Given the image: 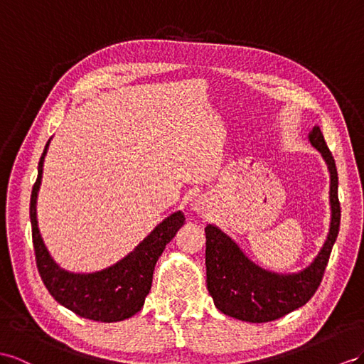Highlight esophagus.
<instances>
[{"label":"esophagus","mask_w":364,"mask_h":364,"mask_svg":"<svg viewBox=\"0 0 364 364\" xmlns=\"http://www.w3.org/2000/svg\"><path fill=\"white\" fill-rule=\"evenodd\" d=\"M193 209H197V210H203L204 209V204H203V201H200V200H197L195 201V204H193Z\"/></svg>","instance_id":"34e87169"}]
</instances>
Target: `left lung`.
Returning a JSON list of instances; mask_svg holds the SVG:
<instances>
[{
	"label": "left lung",
	"mask_w": 364,
	"mask_h": 364,
	"mask_svg": "<svg viewBox=\"0 0 364 364\" xmlns=\"http://www.w3.org/2000/svg\"><path fill=\"white\" fill-rule=\"evenodd\" d=\"M309 139L331 172L332 221L328 240L309 267L294 275H278L254 264L218 228L206 226L208 291L223 314L249 323L274 321L309 301L321 283L340 230L338 172L320 127L312 129Z\"/></svg>",
	"instance_id": "8db88e82"
}]
</instances>
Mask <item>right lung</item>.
Masks as SVG:
<instances>
[{
    "label": "right lung",
    "mask_w": 364,
    "mask_h": 364,
    "mask_svg": "<svg viewBox=\"0 0 364 364\" xmlns=\"http://www.w3.org/2000/svg\"><path fill=\"white\" fill-rule=\"evenodd\" d=\"M48 144L38 163V176L31 195L32 241L36 267L50 295L64 307L82 318L114 323L126 320L141 311L146 295L151 291L154 269L166 245L184 225V215L175 212L160 223L139 243L134 252L105 271L93 274H72L53 262L46 249L36 221V195L41 184L43 161Z\"/></svg>",
    "instance_id": "1"
}]
</instances>
